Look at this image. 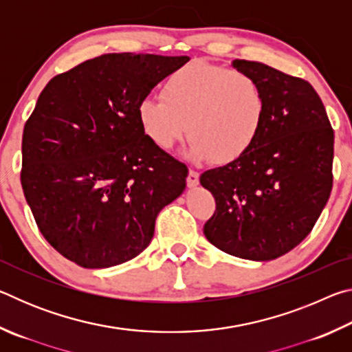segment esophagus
Instances as JSON below:
<instances>
[{
	"instance_id": "esophagus-1",
	"label": "esophagus",
	"mask_w": 352,
	"mask_h": 352,
	"mask_svg": "<svg viewBox=\"0 0 352 352\" xmlns=\"http://www.w3.org/2000/svg\"><path fill=\"white\" fill-rule=\"evenodd\" d=\"M199 180H200V174H199V172H197V170H192V169H190V170H189V174H188V178H186L188 186H189V188L197 186V184H199Z\"/></svg>"
}]
</instances>
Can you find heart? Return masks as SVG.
Listing matches in <instances>:
<instances>
[{
  "label": "heart",
  "mask_w": 352,
  "mask_h": 352,
  "mask_svg": "<svg viewBox=\"0 0 352 352\" xmlns=\"http://www.w3.org/2000/svg\"><path fill=\"white\" fill-rule=\"evenodd\" d=\"M162 96L140 102L142 132L164 151L189 132L184 155L192 163H234L252 151L264 127L265 93L242 71L188 63L168 77Z\"/></svg>",
  "instance_id": "b5f03b06"
}]
</instances>
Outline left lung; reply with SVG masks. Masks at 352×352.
Returning a JSON list of instances; mask_svg holds the SVG:
<instances>
[{
  "instance_id": "8db88e82",
  "label": "left lung",
  "mask_w": 352,
  "mask_h": 352,
  "mask_svg": "<svg viewBox=\"0 0 352 352\" xmlns=\"http://www.w3.org/2000/svg\"><path fill=\"white\" fill-rule=\"evenodd\" d=\"M231 65L261 83L267 111L245 157L200 175L216 199L204 233L225 253L272 261L305 241L327 204L333 130L307 80L259 62Z\"/></svg>"
}]
</instances>
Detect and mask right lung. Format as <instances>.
<instances>
[{"label": "right lung", "instance_id": "1", "mask_svg": "<svg viewBox=\"0 0 352 352\" xmlns=\"http://www.w3.org/2000/svg\"><path fill=\"white\" fill-rule=\"evenodd\" d=\"M189 57L104 54L47 82L23 130L21 186L45 239L85 269L151 243L188 168L142 132L138 105Z\"/></svg>", "mask_w": 352, "mask_h": 352}]
</instances>
